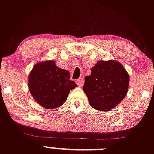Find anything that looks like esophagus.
Segmentation results:
<instances>
[{"label":"esophagus","mask_w":154,"mask_h":154,"mask_svg":"<svg viewBox=\"0 0 154 154\" xmlns=\"http://www.w3.org/2000/svg\"><path fill=\"white\" fill-rule=\"evenodd\" d=\"M76 83L78 85H80V86H81V85H83L84 83V79L81 77V78H79L78 80H76Z\"/></svg>","instance_id":"esophagus-1"}]
</instances>
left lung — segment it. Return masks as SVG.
<instances>
[{
	"label": "left lung",
	"mask_w": 154,
	"mask_h": 154,
	"mask_svg": "<svg viewBox=\"0 0 154 154\" xmlns=\"http://www.w3.org/2000/svg\"><path fill=\"white\" fill-rule=\"evenodd\" d=\"M129 74L124 66L114 60H100L85 76L83 91L90 106L100 111L113 109L126 96Z\"/></svg>",
	"instance_id": "8db88e82"
}]
</instances>
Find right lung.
Instances as JSON below:
<instances>
[{"label": "right lung", "instance_id": "obj_1", "mask_svg": "<svg viewBox=\"0 0 154 154\" xmlns=\"http://www.w3.org/2000/svg\"><path fill=\"white\" fill-rule=\"evenodd\" d=\"M70 73L56 66L54 60L35 65L28 77L30 94L40 106L47 109L58 108L66 101L77 84L69 80Z\"/></svg>", "mask_w": 154, "mask_h": 154}]
</instances>
